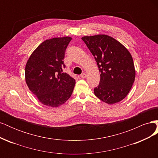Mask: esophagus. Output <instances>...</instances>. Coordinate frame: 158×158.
I'll use <instances>...</instances> for the list:
<instances>
[{"label": "esophagus", "instance_id": "obj_1", "mask_svg": "<svg viewBox=\"0 0 158 158\" xmlns=\"http://www.w3.org/2000/svg\"><path fill=\"white\" fill-rule=\"evenodd\" d=\"M85 77H86V74H85V73H82V74L80 75L81 78H85Z\"/></svg>", "mask_w": 158, "mask_h": 158}]
</instances>
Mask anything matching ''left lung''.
Listing matches in <instances>:
<instances>
[{
  "mask_svg": "<svg viewBox=\"0 0 158 158\" xmlns=\"http://www.w3.org/2000/svg\"><path fill=\"white\" fill-rule=\"evenodd\" d=\"M82 40L94 55L99 70L100 82L94 94L108 104L121 102L135 79L132 57L121 43L106 35L85 36Z\"/></svg>",
  "mask_w": 158,
  "mask_h": 158,
  "instance_id": "1",
  "label": "left lung"
}]
</instances>
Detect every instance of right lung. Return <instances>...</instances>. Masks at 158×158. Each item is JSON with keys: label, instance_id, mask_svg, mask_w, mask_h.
<instances>
[{"label": "right lung", "instance_id": "right-lung-1", "mask_svg": "<svg viewBox=\"0 0 158 158\" xmlns=\"http://www.w3.org/2000/svg\"><path fill=\"white\" fill-rule=\"evenodd\" d=\"M72 38L56 37L43 42L28 59L26 81L31 92L45 106L59 107L71 96L75 80L63 69V59Z\"/></svg>", "mask_w": 158, "mask_h": 158}]
</instances>
